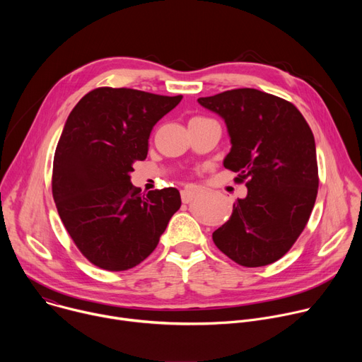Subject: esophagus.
Segmentation results:
<instances>
[{"label":"esophagus","instance_id":"34e87169","mask_svg":"<svg viewBox=\"0 0 362 362\" xmlns=\"http://www.w3.org/2000/svg\"><path fill=\"white\" fill-rule=\"evenodd\" d=\"M199 193V189L196 187V186H189V187H186L185 190H182V202L183 203H190L194 197H196V194Z\"/></svg>","mask_w":362,"mask_h":362}]
</instances>
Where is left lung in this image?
<instances>
[{"instance_id":"left-lung-1","label":"left lung","mask_w":362,"mask_h":362,"mask_svg":"<svg viewBox=\"0 0 362 362\" xmlns=\"http://www.w3.org/2000/svg\"><path fill=\"white\" fill-rule=\"evenodd\" d=\"M197 101L225 120L232 148L223 166L247 187V196L233 203L230 219L214 232V242L238 265L274 264L296 242L317 200L313 130L291 101L256 88Z\"/></svg>"}]
</instances>
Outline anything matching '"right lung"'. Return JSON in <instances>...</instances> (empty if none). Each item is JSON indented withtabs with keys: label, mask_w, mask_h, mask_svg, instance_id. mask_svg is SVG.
I'll use <instances>...</instances> for the list:
<instances>
[{
	"label": "right lung",
	"mask_w": 362,
	"mask_h": 362,
	"mask_svg": "<svg viewBox=\"0 0 362 362\" xmlns=\"http://www.w3.org/2000/svg\"><path fill=\"white\" fill-rule=\"evenodd\" d=\"M180 100L98 87L64 124L54 153L53 197L73 242L101 269L127 271L143 262L180 209L177 189L140 194L130 182L133 163L147 156L153 126Z\"/></svg>",
	"instance_id": "obj_1"
}]
</instances>
